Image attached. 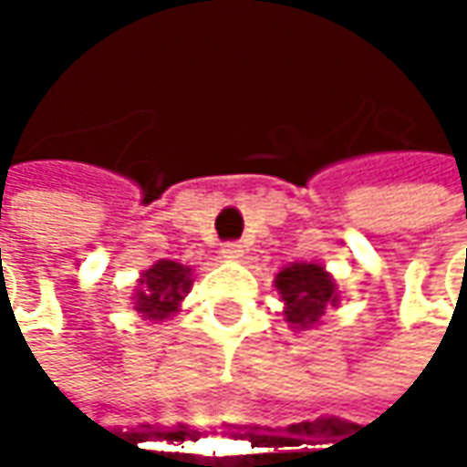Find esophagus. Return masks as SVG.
<instances>
[{
  "label": "esophagus",
  "instance_id": "esophagus-1",
  "mask_svg": "<svg viewBox=\"0 0 467 467\" xmlns=\"http://www.w3.org/2000/svg\"><path fill=\"white\" fill-rule=\"evenodd\" d=\"M242 254H244V246L239 242L221 244V257H223V260H239Z\"/></svg>",
  "mask_w": 467,
  "mask_h": 467
}]
</instances>
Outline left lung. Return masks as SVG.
Masks as SVG:
<instances>
[{
  "label": "left lung",
  "instance_id": "left-lung-1",
  "mask_svg": "<svg viewBox=\"0 0 467 467\" xmlns=\"http://www.w3.org/2000/svg\"><path fill=\"white\" fill-rule=\"evenodd\" d=\"M275 288L283 298V317L294 330H309L322 319L327 306L340 304L332 275L317 262H294L275 275Z\"/></svg>",
  "mask_w": 467,
  "mask_h": 467
}]
</instances>
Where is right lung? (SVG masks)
<instances>
[{
  "mask_svg": "<svg viewBox=\"0 0 467 467\" xmlns=\"http://www.w3.org/2000/svg\"><path fill=\"white\" fill-rule=\"evenodd\" d=\"M189 285L192 267L173 260H158L137 280V291L132 296L137 314L153 322L169 319L171 314L179 312V304L189 294Z\"/></svg>",
  "mask_w": 467,
  "mask_h": 467,
  "instance_id": "1",
  "label": "right lung"
}]
</instances>
